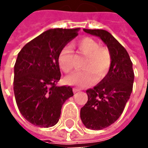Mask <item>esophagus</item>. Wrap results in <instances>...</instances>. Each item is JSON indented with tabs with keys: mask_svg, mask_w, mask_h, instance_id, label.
I'll list each match as a JSON object with an SVG mask.
<instances>
[{
	"mask_svg": "<svg viewBox=\"0 0 148 148\" xmlns=\"http://www.w3.org/2000/svg\"><path fill=\"white\" fill-rule=\"evenodd\" d=\"M80 88H73V91H74V92H79V91H80Z\"/></svg>",
	"mask_w": 148,
	"mask_h": 148,
	"instance_id": "34e87169",
	"label": "esophagus"
}]
</instances>
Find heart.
I'll use <instances>...</instances> for the list:
<instances>
[{
  "instance_id": "b5f03b06",
  "label": "heart",
  "mask_w": 148,
  "mask_h": 148,
  "mask_svg": "<svg viewBox=\"0 0 148 148\" xmlns=\"http://www.w3.org/2000/svg\"><path fill=\"white\" fill-rule=\"evenodd\" d=\"M81 54L86 56L83 63L84 70L70 74L65 78V82L70 85L88 86L105 79L109 73L112 64L110 51L106 47L100 46L95 39L84 37L76 43ZM60 68L64 73H69L76 65L75 56L69 46H65L60 50L58 56Z\"/></svg>"
}]
</instances>
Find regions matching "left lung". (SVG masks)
Segmentation results:
<instances>
[{
  "label": "left lung",
  "mask_w": 148,
  "mask_h": 148,
  "mask_svg": "<svg viewBox=\"0 0 148 148\" xmlns=\"http://www.w3.org/2000/svg\"><path fill=\"white\" fill-rule=\"evenodd\" d=\"M103 41L110 51L112 64L107 76L93 88L86 91L88 101L80 110V118L86 128L100 130L120 118L133 91V63L125 48L107 31L85 29Z\"/></svg>",
  "instance_id": "1"
}]
</instances>
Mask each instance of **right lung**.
I'll return each mask as SVG.
<instances>
[{"instance_id":"obj_1","label":"right lung","mask_w":148,"mask_h":148,"mask_svg":"<svg viewBox=\"0 0 148 148\" xmlns=\"http://www.w3.org/2000/svg\"><path fill=\"white\" fill-rule=\"evenodd\" d=\"M79 30L49 29L18 52L14 92L18 110L29 123L43 128L54 126L60 120L64 101L74 96L72 88L56 86L61 75L58 56Z\"/></svg>"}]
</instances>
